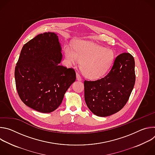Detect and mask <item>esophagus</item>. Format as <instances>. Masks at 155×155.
Returning <instances> with one entry per match:
<instances>
[{"label":"esophagus","instance_id":"esophagus-1","mask_svg":"<svg viewBox=\"0 0 155 155\" xmlns=\"http://www.w3.org/2000/svg\"><path fill=\"white\" fill-rule=\"evenodd\" d=\"M76 76H77V80H78V81H81V80H82V79H81V76H80L78 74H77V73Z\"/></svg>","mask_w":155,"mask_h":155}]
</instances>
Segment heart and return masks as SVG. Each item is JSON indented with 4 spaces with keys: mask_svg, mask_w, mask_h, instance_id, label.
I'll list each match as a JSON object with an SVG mask.
<instances>
[{
    "mask_svg": "<svg viewBox=\"0 0 155 155\" xmlns=\"http://www.w3.org/2000/svg\"><path fill=\"white\" fill-rule=\"evenodd\" d=\"M65 57L70 64L81 62V69L85 77L97 79L102 77L110 69L114 59V53L92 42L80 40L74 46L65 50Z\"/></svg>",
    "mask_w": 155,
    "mask_h": 155,
    "instance_id": "obj_1",
    "label": "heart"
}]
</instances>
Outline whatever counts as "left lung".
Here are the masks:
<instances>
[{
  "mask_svg": "<svg viewBox=\"0 0 155 155\" xmlns=\"http://www.w3.org/2000/svg\"><path fill=\"white\" fill-rule=\"evenodd\" d=\"M135 81L134 59L128 53H122L116 58L105 77L96 81L84 80L85 102L98 117L112 115L127 103Z\"/></svg>",
  "mask_w": 155,
  "mask_h": 155,
  "instance_id": "left-lung-1",
  "label": "left lung"
}]
</instances>
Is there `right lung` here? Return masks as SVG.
Masks as SVG:
<instances>
[{"instance_id": "add662e5", "label": "right lung", "mask_w": 155, "mask_h": 155, "mask_svg": "<svg viewBox=\"0 0 155 155\" xmlns=\"http://www.w3.org/2000/svg\"><path fill=\"white\" fill-rule=\"evenodd\" d=\"M62 47L58 34H38L22 48L15 70L18 95L27 106L50 113L61 104L64 94L76 80L74 69L60 63Z\"/></svg>"}]
</instances>
